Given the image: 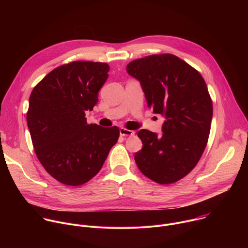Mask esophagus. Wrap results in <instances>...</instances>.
Returning <instances> with one entry per match:
<instances>
[{"label":"esophagus","mask_w":248,"mask_h":248,"mask_svg":"<svg viewBox=\"0 0 248 248\" xmlns=\"http://www.w3.org/2000/svg\"><path fill=\"white\" fill-rule=\"evenodd\" d=\"M120 133H121V135H123V136H133V135L135 134V132H134L133 130H129V129L124 128V127H122V128L120 129Z\"/></svg>","instance_id":"34e87169"}]
</instances>
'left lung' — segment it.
<instances>
[{
  "mask_svg": "<svg viewBox=\"0 0 248 248\" xmlns=\"http://www.w3.org/2000/svg\"><path fill=\"white\" fill-rule=\"evenodd\" d=\"M126 70L140 81L148 107L166 118L162 136L138 131L143 146L135 163L157 184L176 183L194 169L208 142L213 104L206 82L198 70L171 54L136 59Z\"/></svg>",
  "mask_w": 248,
  "mask_h": 248,
  "instance_id": "left-lung-1",
  "label": "left lung"
}]
</instances>
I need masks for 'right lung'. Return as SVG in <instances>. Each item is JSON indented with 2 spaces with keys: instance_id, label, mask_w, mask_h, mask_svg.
<instances>
[{
  "instance_id": "1",
  "label": "right lung",
  "mask_w": 248,
  "mask_h": 248,
  "mask_svg": "<svg viewBox=\"0 0 248 248\" xmlns=\"http://www.w3.org/2000/svg\"><path fill=\"white\" fill-rule=\"evenodd\" d=\"M107 62L75 61L50 72L29 97L26 115L34 151L46 171L65 186L86 184L99 172L120 136L118 126L87 124Z\"/></svg>"
}]
</instances>
